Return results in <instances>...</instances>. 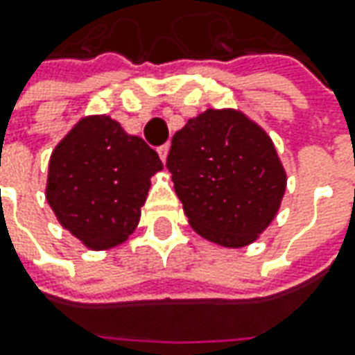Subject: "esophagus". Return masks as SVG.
<instances>
[{
	"mask_svg": "<svg viewBox=\"0 0 355 355\" xmlns=\"http://www.w3.org/2000/svg\"><path fill=\"white\" fill-rule=\"evenodd\" d=\"M157 154H159V159H162V162L166 164V159H168V154H170V146H168V144H166V146H159V148H157Z\"/></svg>",
	"mask_w": 355,
	"mask_h": 355,
	"instance_id": "34e87169",
	"label": "esophagus"
}]
</instances>
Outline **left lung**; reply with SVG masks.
<instances>
[{
  "mask_svg": "<svg viewBox=\"0 0 355 355\" xmlns=\"http://www.w3.org/2000/svg\"><path fill=\"white\" fill-rule=\"evenodd\" d=\"M166 168L193 231L241 249L272 223L286 189L270 136L235 108H207L171 138Z\"/></svg>",
  "mask_w": 355,
  "mask_h": 355,
  "instance_id": "8db88e82",
  "label": "left lung"
}]
</instances>
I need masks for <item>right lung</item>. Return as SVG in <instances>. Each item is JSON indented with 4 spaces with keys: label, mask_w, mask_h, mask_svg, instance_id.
<instances>
[{
    "label": "right lung",
    "mask_w": 355,
    "mask_h": 355,
    "mask_svg": "<svg viewBox=\"0 0 355 355\" xmlns=\"http://www.w3.org/2000/svg\"><path fill=\"white\" fill-rule=\"evenodd\" d=\"M162 168L156 152L120 122L85 116L51 154L45 198L71 235L106 251L134 233L150 180Z\"/></svg>",
    "instance_id": "right-lung-1"
}]
</instances>
